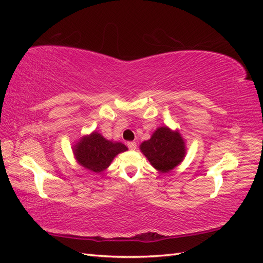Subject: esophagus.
Wrapping results in <instances>:
<instances>
[{"label": "esophagus", "mask_w": 263, "mask_h": 263, "mask_svg": "<svg viewBox=\"0 0 263 263\" xmlns=\"http://www.w3.org/2000/svg\"><path fill=\"white\" fill-rule=\"evenodd\" d=\"M127 146H128V148L130 149V150H135L137 148V144L135 141H129V142H127Z\"/></svg>", "instance_id": "esophagus-1"}]
</instances>
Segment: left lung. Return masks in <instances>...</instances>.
Instances as JSON below:
<instances>
[{
	"label": "left lung",
	"instance_id": "left-lung-1",
	"mask_svg": "<svg viewBox=\"0 0 263 263\" xmlns=\"http://www.w3.org/2000/svg\"><path fill=\"white\" fill-rule=\"evenodd\" d=\"M140 150L160 172L176 168L185 156V146L181 135L168 127L158 128L149 140L142 142Z\"/></svg>",
	"mask_w": 263,
	"mask_h": 263
}]
</instances>
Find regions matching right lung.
<instances>
[{
	"label": "right lung",
	"instance_id": "obj_1",
	"mask_svg": "<svg viewBox=\"0 0 263 263\" xmlns=\"http://www.w3.org/2000/svg\"><path fill=\"white\" fill-rule=\"evenodd\" d=\"M126 150L127 147L122 142L108 141L101 134L94 132L79 141L74 155L85 169L99 173L107 168L116 155Z\"/></svg>",
	"mask_w": 263,
	"mask_h": 263
}]
</instances>
